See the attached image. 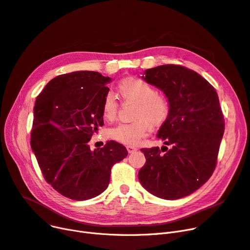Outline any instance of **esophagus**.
I'll return each mask as SVG.
<instances>
[{
	"mask_svg": "<svg viewBox=\"0 0 250 250\" xmlns=\"http://www.w3.org/2000/svg\"><path fill=\"white\" fill-rule=\"evenodd\" d=\"M126 148H127V151H128L129 153H132V152H134V151L137 150V148L134 147V146H127Z\"/></svg>",
	"mask_w": 250,
	"mask_h": 250,
	"instance_id": "esophagus-1",
	"label": "esophagus"
}]
</instances>
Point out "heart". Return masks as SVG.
Wrapping results in <instances>:
<instances>
[{
  "instance_id": "1",
  "label": "heart",
  "mask_w": 250,
  "mask_h": 250,
  "mask_svg": "<svg viewBox=\"0 0 250 250\" xmlns=\"http://www.w3.org/2000/svg\"><path fill=\"white\" fill-rule=\"evenodd\" d=\"M118 91L126 102L137 104L132 123H122L108 132L110 138L120 144L134 146L141 138L148 134L152 127H159L167 120L171 104L165 94L158 93L157 89L144 79L129 77L123 79L118 85ZM118 103L112 93H106L102 103L103 117L108 121L115 119Z\"/></svg>"
}]
</instances>
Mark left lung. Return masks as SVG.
Returning <instances> with one entry per match:
<instances>
[{
	"label": "left lung",
	"instance_id": "obj_1",
	"mask_svg": "<svg viewBox=\"0 0 250 250\" xmlns=\"http://www.w3.org/2000/svg\"><path fill=\"white\" fill-rule=\"evenodd\" d=\"M141 78L170 101L158 137L170 148H141L146 162L138 179L154 196L179 199L203 186L216 168L225 129L218 94L195 71L178 65L146 69Z\"/></svg>",
	"mask_w": 250,
	"mask_h": 250
}]
</instances>
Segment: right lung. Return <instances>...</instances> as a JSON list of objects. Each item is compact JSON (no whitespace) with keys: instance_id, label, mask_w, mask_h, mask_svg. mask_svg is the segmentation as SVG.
I'll use <instances>...</instances> for the list:
<instances>
[{"instance_id":"right-lung-1","label":"right lung","mask_w":250,"mask_h":250,"mask_svg":"<svg viewBox=\"0 0 250 250\" xmlns=\"http://www.w3.org/2000/svg\"><path fill=\"white\" fill-rule=\"evenodd\" d=\"M111 81L93 71L59 75L35 101L32 151L45 181L70 199L86 200L104 192L114 164L128 154L113 140L94 150L88 146L104 125L102 103Z\"/></svg>"}]
</instances>
